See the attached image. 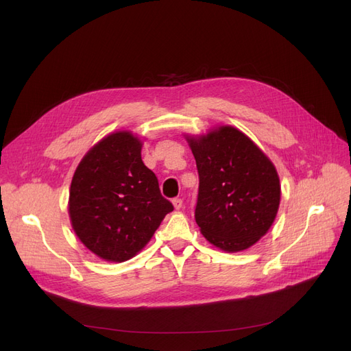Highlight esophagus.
I'll return each instance as SVG.
<instances>
[{"mask_svg":"<svg viewBox=\"0 0 351 351\" xmlns=\"http://www.w3.org/2000/svg\"><path fill=\"white\" fill-rule=\"evenodd\" d=\"M173 206L176 210H180L182 207V199L181 198H174L173 199Z\"/></svg>","mask_w":351,"mask_h":351,"instance_id":"1","label":"esophagus"}]
</instances>
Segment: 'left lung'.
Masks as SVG:
<instances>
[{"mask_svg": "<svg viewBox=\"0 0 351 351\" xmlns=\"http://www.w3.org/2000/svg\"><path fill=\"white\" fill-rule=\"evenodd\" d=\"M187 140L199 178L195 221L203 236L228 253L252 247L269 231L278 211L276 167L231 125Z\"/></svg>", "mask_w": 351, "mask_h": 351, "instance_id": "obj_1", "label": "left lung"}]
</instances>
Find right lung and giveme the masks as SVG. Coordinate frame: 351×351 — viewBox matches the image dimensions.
Here are the masks:
<instances>
[{
    "mask_svg": "<svg viewBox=\"0 0 351 351\" xmlns=\"http://www.w3.org/2000/svg\"><path fill=\"white\" fill-rule=\"evenodd\" d=\"M141 141L117 131L97 143L74 173L69 211L77 237L107 261L134 257L174 210L141 160Z\"/></svg>",
    "mask_w": 351,
    "mask_h": 351,
    "instance_id": "obj_1",
    "label": "right lung"
}]
</instances>
